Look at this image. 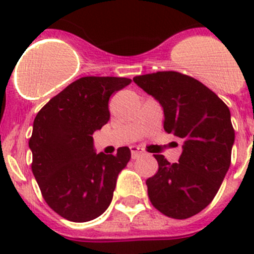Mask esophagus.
<instances>
[{
    "label": "esophagus",
    "mask_w": 254,
    "mask_h": 254,
    "mask_svg": "<svg viewBox=\"0 0 254 254\" xmlns=\"http://www.w3.org/2000/svg\"><path fill=\"white\" fill-rule=\"evenodd\" d=\"M130 150H131V158H139L140 156L142 155V150L140 147H136V146H131L130 147Z\"/></svg>",
    "instance_id": "obj_1"
}]
</instances>
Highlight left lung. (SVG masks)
<instances>
[{
  "label": "left lung",
  "instance_id": "8db88e82",
  "mask_svg": "<svg viewBox=\"0 0 254 254\" xmlns=\"http://www.w3.org/2000/svg\"><path fill=\"white\" fill-rule=\"evenodd\" d=\"M134 82L160 102L166 131L183 140L177 163L155 155L158 171L146 181L148 198L166 216L188 219L211 203L230 168V109L198 79L176 71L136 76Z\"/></svg>",
  "mask_w": 254,
  "mask_h": 254
}]
</instances>
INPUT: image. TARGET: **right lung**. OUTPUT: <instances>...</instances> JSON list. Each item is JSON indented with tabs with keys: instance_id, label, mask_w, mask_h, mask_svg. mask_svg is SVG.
Listing matches in <instances>:
<instances>
[{
	"instance_id": "1",
	"label": "right lung",
	"mask_w": 254,
	"mask_h": 254,
	"mask_svg": "<svg viewBox=\"0 0 254 254\" xmlns=\"http://www.w3.org/2000/svg\"><path fill=\"white\" fill-rule=\"evenodd\" d=\"M131 82L87 76L68 84L37 114L29 148L32 171L43 198L56 214L86 222L103 214L118 175L129 162V147L117 155L96 153L93 132L108 123L109 98Z\"/></svg>"
}]
</instances>
